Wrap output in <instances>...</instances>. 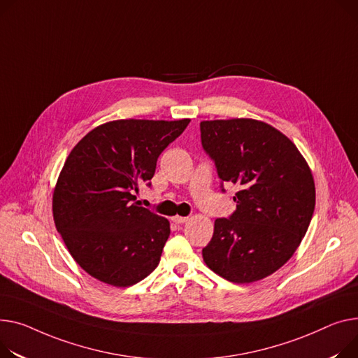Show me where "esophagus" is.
<instances>
[{"mask_svg": "<svg viewBox=\"0 0 358 358\" xmlns=\"http://www.w3.org/2000/svg\"><path fill=\"white\" fill-rule=\"evenodd\" d=\"M171 220H173L174 223H177V224H182V223H185V222L188 220V217H182V216H174Z\"/></svg>", "mask_w": 358, "mask_h": 358, "instance_id": "1", "label": "esophagus"}]
</instances>
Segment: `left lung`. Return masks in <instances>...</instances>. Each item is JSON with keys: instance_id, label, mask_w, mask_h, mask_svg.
I'll return each instance as SVG.
<instances>
[{"instance_id": "8db88e82", "label": "left lung", "mask_w": 358, "mask_h": 358, "mask_svg": "<svg viewBox=\"0 0 358 358\" xmlns=\"http://www.w3.org/2000/svg\"><path fill=\"white\" fill-rule=\"evenodd\" d=\"M200 131L220 180L237 187L236 211L214 222L203 259L230 282L264 279L292 257L311 223V169L287 135L256 119L203 121Z\"/></svg>"}]
</instances>
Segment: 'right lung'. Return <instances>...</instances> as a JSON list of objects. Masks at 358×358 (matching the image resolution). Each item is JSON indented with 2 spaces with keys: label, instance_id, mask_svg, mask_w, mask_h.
<instances>
[{
  "label": "right lung",
  "instance_id": "1",
  "mask_svg": "<svg viewBox=\"0 0 358 358\" xmlns=\"http://www.w3.org/2000/svg\"><path fill=\"white\" fill-rule=\"evenodd\" d=\"M189 124L119 119L86 134L70 151L53 193V219L76 264L94 279L125 288L159 264L170 222L141 207L157 159Z\"/></svg>",
  "mask_w": 358,
  "mask_h": 358
}]
</instances>
